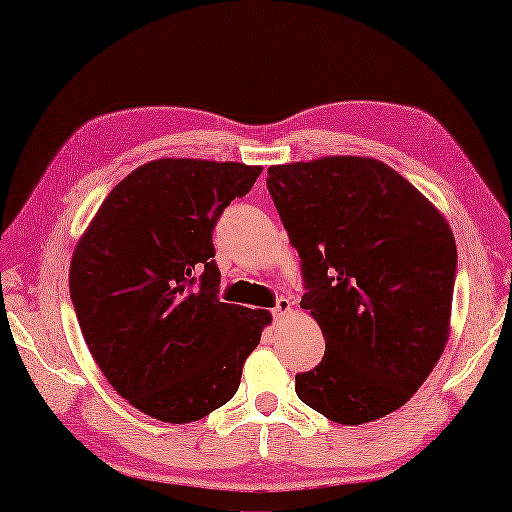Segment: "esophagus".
Segmentation results:
<instances>
[{
    "instance_id": "obj_1",
    "label": "esophagus",
    "mask_w": 512,
    "mask_h": 512,
    "mask_svg": "<svg viewBox=\"0 0 512 512\" xmlns=\"http://www.w3.org/2000/svg\"><path fill=\"white\" fill-rule=\"evenodd\" d=\"M290 311H292V303H290V300H287V298H279L277 305H274V309H272V316L279 320V318H285Z\"/></svg>"
}]
</instances>
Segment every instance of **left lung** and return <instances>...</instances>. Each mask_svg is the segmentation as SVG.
Masks as SVG:
<instances>
[{
    "mask_svg": "<svg viewBox=\"0 0 512 512\" xmlns=\"http://www.w3.org/2000/svg\"><path fill=\"white\" fill-rule=\"evenodd\" d=\"M268 192L303 261L300 307L326 342L320 365L296 376L298 398L346 426L400 409L450 337L448 220L374 157L270 166Z\"/></svg>",
    "mask_w": 512,
    "mask_h": 512,
    "instance_id": "1",
    "label": "left lung"
}]
</instances>
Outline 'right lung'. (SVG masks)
Returning a JSON list of instances; mask_svg holds the SVG:
<instances>
[{"label":"right lung","mask_w":512,"mask_h":512,"mask_svg":"<svg viewBox=\"0 0 512 512\" xmlns=\"http://www.w3.org/2000/svg\"><path fill=\"white\" fill-rule=\"evenodd\" d=\"M261 166L162 157L136 168L77 240L69 287L86 346L138 411L190 424L227 404L270 311L218 300L212 231Z\"/></svg>","instance_id":"right-lung-1"}]
</instances>
